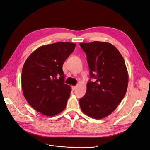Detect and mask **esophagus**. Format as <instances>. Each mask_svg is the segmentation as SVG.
<instances>
[{
	"mask_svg": "<svg viewBox=\"0 0 150 150\" xmlns=\"http://www.w3.org/2000/svg\"><path fill=\"white\" fill-rule=\"evenodd\" d=\"M76 89V86H72V90H75Z\"/></svg>",
	"mask_w": 150,
	"mask_h": 150,
	"instance_id": "1",
	"label": "esophagus"
}]
</instances>
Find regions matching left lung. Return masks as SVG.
<instances>
[{
	"label": "left lung",
	"mask_w": 150,
	"mask_h": 150,
	"mask_svg": "<svg viewBox=\"0 0 150 150\" xmlns=\"http://www.w3.org/2000/svg\"><path fill=\"white\" fill-rule=\"evenodd\" d=\"M86 52L91 79L84 96L79 99L82 111L93 119H103L114 111L125 97L128 74L117 49L106 42L80 43Z\"/></svg>",
	"instance_id": "left-lung-1"
}]
</instances>
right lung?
Masks as SVG:
<instances>
[{
    "instance_id": "add662e5",
    "label": "right lung",
    "mask_w": 150,
    "mask_h": 150,
    "mask_svg": "<svg viewBox=\"0 0 150 150\" xmlns=\"http://www.w3.org/2000/svg\"><path fill=\"white\" fill-rule=\"evenodd\" d=\"M76 44L59 42L40 46L27 59L21 76L24 96L35 110L47 116L59 114L70 96L71 86L64 83L62 66Z\"/></svg>"
}]
</instances>
